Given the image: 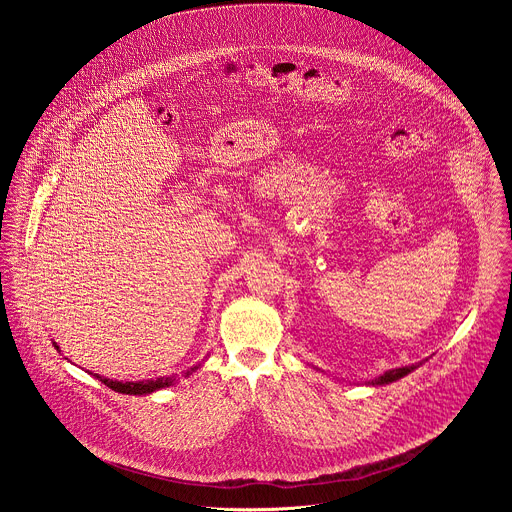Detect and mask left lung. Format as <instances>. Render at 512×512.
<instances>
[{
    "label": "left lung",
    "mask_w": 512,
    "mask_h": 512,
    "mask_svg": "<svg viewBox=\"0 0 512 512\" xmlns=\"http://www.w3.org/2000/svg\"><path fill=\"white\" fill-rule=\"evenodd\" d=\"M421 362H417V364H411V367H401V369H393V371H387L385 375H381L379 379H375L373 381V385H389V383H393V381H399V379H403L405 375H409L411 371H415L417 367H419Z\"/></svg>",
    "instance_id": "left-lung-1"
}]
</instances>
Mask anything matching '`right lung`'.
<instances>
[{
  "label": "right lung",
  "instance_id": "obj_1",
  "mask_svg": "<svg viewBox=\"0 0 512 512\" xmlns=\"http://www.w3.org/2000/svg\"><path fill=\"white\" fill-rule=\"evenodd\" d=\"M54 346H56V350H58V344L54 342ZM200 367V364H198ZM198 367H192L186 375H192ZM93 375V373H91ZM95 379H99L103 385H107L111 391H117V393H123V395H145V393H154V391H160V389H164V387H170V385H174V375L172 377H160V379H152V381H113V379H105V377H99V375H93Z\"/></svg>",
  "mask_w": 512,
  "mask_h": 512
}]
</instances>
